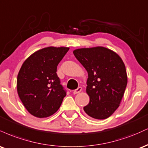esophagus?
<instances>
[{
	"label": "esophagus",
	"mask_w": 148,
	"mask_h": 148,
	"mask_svg": "<svg viewBox=\"0 0 148 148\" xmlns=\"http://www.w3.org/2000/svg\"><path fill=\"white\" fill-rule=\"evenodd\" d=\"M81 90H82V88H81V87H78L76 90H74L73 91V93H74V95L78 94V93H79L81 91Z\"/></svg>",
	"instance_id": "obj_1"
}]
</instances>
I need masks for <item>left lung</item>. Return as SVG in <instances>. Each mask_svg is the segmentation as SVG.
I'll list each match as a JSON object with an SVG mask.
<instances>
[{
  "label": "left lung",
  "instance_id": "8db88e82",
  "mask_svg": "<svg viewBox=\"0 0 148 148\" xmlns=\"http://www.w3.org/2000/svg\"><path fill=\"white\" fill-rule=\"evenodd\" d=\"M73 53L88 73L86 92L90 102L84 107V111L95 119L108 118L120 106L127 87L123 60L102 47L76 49Z\"/></svg>",
  "mask_w": 148,
  "mask_h": 148
}]
</instances>
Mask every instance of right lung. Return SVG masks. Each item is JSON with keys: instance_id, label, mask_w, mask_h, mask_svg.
<instances>
[{"instance_id": "1", "label": "right lung", "mask_w": 148, "mask_h": 148, "mask_svg": "<svg viewBox=\"0 0 148 148\" xmlns=\"http://www.w3.org/2000/svg\"><path fill=\"white\" fill-rule=\"evenodd\" d=\"M69 51L67 47H47L28 57L17 76L20 99L31 115L46 118L60 108L66 90L57 75V66Z\"/></svg>"}]
</instances>
